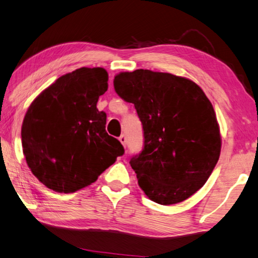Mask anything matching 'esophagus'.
<instances>
[{"label": "esophagus", "mask_w": 258, "mask_h": 258, "mask_svg": "<svg viewBox=\"0 0 258 258\" xmlns=\"http://www.w3.org/2000/svg\"><path fill=\"white\" fill-rule=\"evenodd\" d=\"M118 141L121 142V144L123 145V146H125V145H126V137L124 136V135H121V136L118 137Z\"/></svg>", "instance_id": "obj_1"}]
</instances>
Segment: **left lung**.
Here are the masks:
<instances>
[{
  "label": "left lung",
  "instance_id": "8db88e82",
  "mask_svg": "<svg viewBox=\"0 0 258 258\" xmlns=\"http://www.w3.org/2000/svg\"><path fill=\"white\" fill-rule=\"evenodd\" d=\"M114 89L135 105L143 124L144 148L130 159L141 189L161 205L194 195L221 149L215 109L203 90L188 78L144 69L116 75Z\"/></svg>",
  "mask_w": 258,
  "mask_h": 258
}]
</instances>
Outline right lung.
<instances>
[{
  "instance_id": "right-lung-1",
  "label": "right lung",
  "mask_w": 258,
  "mask_h": 258,
  "mask_svg": "<svg viewBox=\"0 0 258 258\" xmlns=\"http://www.w3.org/2000/svg\"><path fill=\"white\" fill-rule=\"evenodd\" d=\"M104 68H79L57 78L24 117L22 145L33 175L56 192L88 187L124 153L106 133L97 102L108 89Z\"/></svg>"
}]
</instances>
